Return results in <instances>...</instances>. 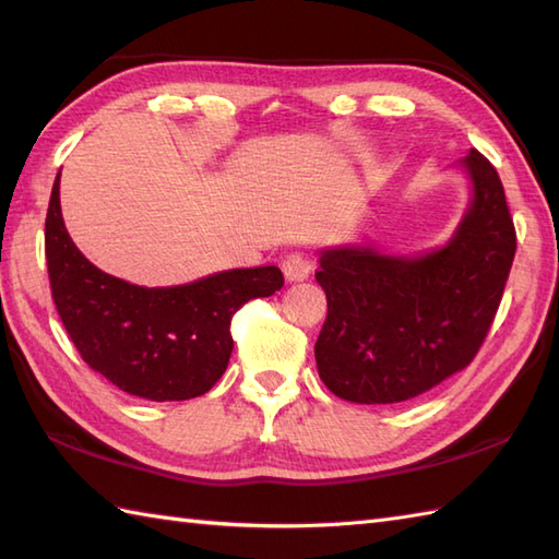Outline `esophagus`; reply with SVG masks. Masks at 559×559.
Wrapping results in <instances>:
<instances>
[{
    "label": "esophagus",
    "instance_id": "34e87169",
    "mask_svg": "<svg viewBox=\"0 0 559 559\" xmlns=\"http://www.w3.org/2000/svg\"><path fill=\"white\" fill-rule=\"evenodd\" d=\"M310 273H312V264L305 254L295 252V254L283 259V276H286V281L298 283V281L310 278Z\"/></svg>",
    "mask_w": 559,
    "mask_h": 559
}]
</instances>
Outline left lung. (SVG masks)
I'll use <instances>...</instances> for the list:
<instances>
[{
    "label": "left lung",
    "instance_id": "1",
    "mask_svg": "<svg viewBox=\"0 0 559 559\" xmlns=\"http://www.w3.org/2000/svg\"><path fill=\"white\" fill-rule=\"evenodd\" d=\"M454 168L471 197L444 245L399 254L348 242L319 252L329 314L314 358L343 401H408L463 370L488 336L516 233L490 160L471 151Z\"/></svg>",
    "mask_w": 559,
    "mask_h": 559
}]
</instances>
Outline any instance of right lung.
<instances>
[{
	"instance_id": "1",
	"label": "right lung",
	"mask_w": 559,
	"mask_h": 559,
	"mask_svg": "<svg viewBox=\"0 0 559 559\" xmlns=\"http://www.w3.org/2000/svg\"><path fill=\"white\" fill-rule=\"evenodd\" d=\"M45 257L52 300L81 358L117 389L146 401L206 394L230 360L233 314L283 288L278 266L216 271L165 288L110 276L69 237L59 175L45 218Z\"/></svg>"
}]
</instances>
